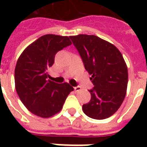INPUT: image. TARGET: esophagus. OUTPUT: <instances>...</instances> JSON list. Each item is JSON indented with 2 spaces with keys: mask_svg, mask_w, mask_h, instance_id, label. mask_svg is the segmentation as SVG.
Wrapping results in <instances>:
<instances>
[{
  "mask_svg": "<svg viewBox=\"0 0 147 147\" xmlns=\"http://www.w3.org/2000/svg\"><path fill=\"white\" fill-rule=\"evenodd\" d=\"M74 88L75 91H80L82 89V88L80 86H75V87H74Z\"/></svg>",
  "mask_w": 147,
  "mask_h": 147,
  "instance_id": "esophagus-1",
  "label": "esophagus"
}]
</instances>
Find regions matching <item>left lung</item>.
<instances>
[{"instance_id": "1", "label": "left lung", "mask_w": 147, "mask_h": 147, "mask_svg": "<svg viewBox=\"0 0 147 147\" xmlns=\"http://www.w3.org/2000/svg\"><path fill=\"white\" fill-rule=\"evenodd\" d=\"M84 63L92 74L94 87L88 90L91 100L82 105L85 115L95 119L109 118L120 107L125 98L128 73L118 49L96 35L70 36Z\"/></svg>"}]
</instances>
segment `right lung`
Here are the masks:
<instances>
[{
  "mask_svg": "<svg viewBox=\"0 0 147 147\" xmlns=\"http://www.w3.org/2000/svg\"><path fill=\"white\" fill-rule=\"evenodd\" d=\"M72 44L67 36L45 35L23 51L15 68L16 90L22 103L35 115L48 118L61 111L74 88L47 79L55 55Z\"/></svg>",
  "mask_w": 147,
  "mask_h": 147,
  "instance_id": "obj_1",
  "label": "right lung"
}]
</instances>
